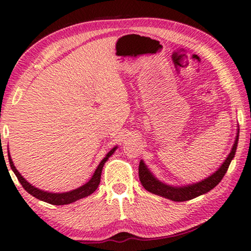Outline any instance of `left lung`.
I'll list each match as a JSON object with an SVG mask.
<instances>
[{"instance_id": "1", "label": "left lung", "mask_w": 251, "mask_h": 251, "mask_svg": "<svg viewBox=\"0 0 251 251\" xmlns=\"http://www.w3.org/2000/svg\"><path fill=\"white\" fill-rule=\"evenodd\" d=\"M238 137H239V132H238L236 142L232 146V150L230 154L226 157V160L224 162V164L220 166L216 173H213L211 176L206 177L205 180L196 183V184L188 185V186H181V188H174V186L166 185L164 183L160 182L156 180L152 173L150 172L149 169L146 168L144 162H140V166H138V176H140V181L142 185L144 188L152 192L154 194H157V196H161L163 198L170 199V200L176 201V202H182V201H188L191 199H194L201 194H204L209 191H211L214 186L219 184V182L222 180V177L225 176V174L230 165V162H231L232 158L234 157V154H236L237 150V144H238Z\"/></svg>"}]
</instances>
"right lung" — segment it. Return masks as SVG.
Segmentation results:
<instances>
[{
  "label": "right lung",
  "instance_id": "add662e5",
  "mask_svg": "<svg viewBox=\"0 0 251 251\" xmlns=\"http://www.w3.org/2000/svg\"><path fill=\"white\" fill-rule=\"evenodd\" d=\"M116 149L117 147H114V149L110 150V152L107 154L104 158H102V161L99 163V165L97 166L96 171H95L93 177H91L90 180L86 183V184H83L82 186H80V188L73 190V191H69V192H66V193H49V192H45V191H41L40 189L34 188V186L31 185L29 182L25 181V178L18 172L17 169H15L13 162H12V160H11L10 153H9V162H10V166H11L12 171H13L15 176H17L19 182L21 183L22 186L25 188V190L27 193H30L31 196H33L34 198H37L41 201L48 202V203H50V204L63 205V204L73 203V202L79 200V199L88 197L91 193H94L95 191H96V189L99 185V183H100L101 170H102V168H104V164L106 163V161L108 160V157L110 156V155L115 152V150Z\"/></svg>",
  "mask_w": 251,
  "mask_h": 251
}]
</instances>
